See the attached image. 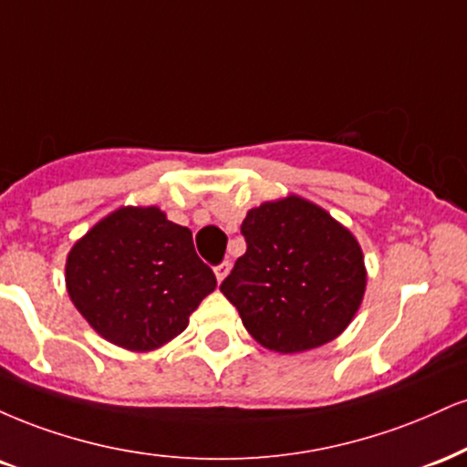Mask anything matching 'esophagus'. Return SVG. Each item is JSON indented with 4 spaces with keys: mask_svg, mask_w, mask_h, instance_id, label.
<instances>
[{
    "mask_svg": "<svg viewBox=\"0 0 467 467\" xmlns=\"http://www.w3.org/2000/svg\"><path fill=\"white\" fill-rule=\"evenodd\" d=\"M228 272H230V263L228 261H222V263H219V265H215L217 283H222V280L228 276Z\"/></svg>",
    "mask_w": 467,
    "mask_h": 467,
    "instance_id": "esophagus-1",
    "label": "esophagus"
}]
</instances>
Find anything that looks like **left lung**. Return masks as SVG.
Instances as JSON below:
<instances>
[{"label": "left lung", "instance_id": "obj_1", "mask_svg": "<svg viewBox=\"0 0 467 467\" xmlns=\"http://www.w3.org/2000/svg\"><path fill=\"white\" fill-rule=\"evenodd\" d=\"M241 234L248 250L219 289L258 344L289 355L344 333L368 280L350 230L289 195L252 209Z\"/></svg>", "mask_w": 467, "mask_h": 467}]
</instances>
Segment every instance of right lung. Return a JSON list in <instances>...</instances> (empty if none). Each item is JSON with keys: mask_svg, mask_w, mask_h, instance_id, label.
<instances>
[{"mask_svg": "<svg viewBox=\"0 0 467 467\" xmlns=\"http://www.w3.org/2000/svg\"><path fill=\"white\" fill-rule=\"evenodd\" d=\"M67 291L84 319L110 344L154 350L182 333L217 287L195 254L191 230L156 206L115 211L67 256Z\"/></svg>", "mask_w": 467, "mask_h": 467, "instance_id": "obj_1", "label": "right lung"}]
</instances>
